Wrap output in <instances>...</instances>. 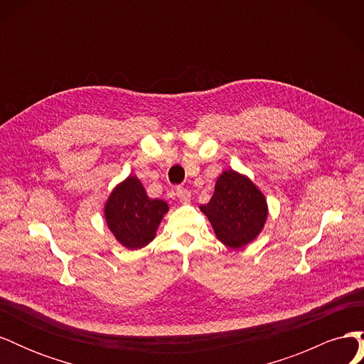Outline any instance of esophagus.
<instances>
[{
  "mask_svg": "<svg viewBox=\"0 0 364 364\" xmlns=\"http://www.w3.org/2000/svg\"><path fill=\"white\" fill-rule=\"evenodd\" d=\"M176 196L179 197V200L182 203H188L190 199H191V193L188 190H185V188H178V190H176Z\"/></svg>",
  "mask_w": 364,
  "mask_h": 364,
  "instance_id": "1",
  "label": "esophagus"
}]
</instances>
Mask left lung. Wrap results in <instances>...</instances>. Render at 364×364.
I'll return each mask as SVG.
<instances>
[{"mask_svg": "<svg viewBox=\"0 0 364 364\" xmlns=\"http://www.w3.org/2000/svg\"><path fill=\"white\" fill-rule=\"evenodd\" d=\"M200 211L213 225L223 245L238 249L249 245L262 230L267 218V202L247 176L226 170L218 176L215 190Z\"/></svg>", "mask_w": 364, "mask_h": 364, "instance_id": "obj_1", "label": "left lung"}]
</instances>
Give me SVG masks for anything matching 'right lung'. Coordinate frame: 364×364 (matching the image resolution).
<instances>
[{
  "label": "right lung",
  "mask_w": 364,
  "mask_h": 364,
  "mask_svg": "<svg viewBox=\"0 0 364 364\" xmlns=\"http://www.w3.org/2000/svg\"><path fill=\"white\" fill-rule=\"evenodd\" d=\"M168 205L150 199L135 176L117 185L105 205L107 228L127 249H141L155 238L156 229Z\"/></svg>",
  "instance_id": "add662e5"
}]
</instances>
